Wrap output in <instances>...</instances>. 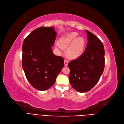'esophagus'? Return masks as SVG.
Instances as JSON below:
<instances>
[{
	"label": "esophagus",
	"mask_w": 124,
	"mask_h": 124,
	"mask_svg": "<svg viewBox=\"0 0 124 124\" xmlns=\"http://www.w3.org/2000/svg\"><path fill=\"white\" fill-rule=\"evenodd\" d=\"M64 64H65V66H68V61L67 60H65L64 61Z\"/></svg>",
	"instance_id": "obj_1"
}]
</instances>
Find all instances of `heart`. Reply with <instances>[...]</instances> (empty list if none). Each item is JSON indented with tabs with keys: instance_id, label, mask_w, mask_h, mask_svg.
Listing matches in <instances>:
<instances>
[{
	"instance_id": "b5f03b06",
	"label": "heart",
	"mask_w": 124,
	"mask_h": 124,
	"mask_svg": "<svg viewBox=\"0 0 124 124\" xmlns=\"http://www.w3.org/2000/svg\"><path fill=\"white\" fill-rule=\"evenodd\" d=\"M78 34L72 32L63 36L59 40V44L63 48L67 49V54L71 58H76L80 56L84 51L85 45V38L83 37L77 38Z\"/></svg>"
}]
</instances>
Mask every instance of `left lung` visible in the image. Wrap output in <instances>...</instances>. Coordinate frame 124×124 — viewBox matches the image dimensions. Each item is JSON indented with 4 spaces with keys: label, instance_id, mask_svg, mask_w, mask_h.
Segmentation results:
<instances>
[{
    "label": "left lung",
    "instance_id": "8db88e82",
    "mask_svg": "<svg viewBox=\"0 0 124 124\" xmlns=\"http://www.w3.org/2000/svg\"><path fill=\"white\" fill-rule=\"evenodd\" d=\"M86 31L88 43L84 52L68 63L70 83L76 91L81 93L88 92L95 86L105 67L103 42L91 32Z\"/></svg>",
    "mask_w": 124,
    "mask_h": 124
}]
</instances>
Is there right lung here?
I'll use <instances>...</instances> for the list:
<instances>
[{
    "label": "right lung",
    "mask_w": 124,
    "mask_h": 124,
    "mask_svg": "<svg viewBox=\"0 0 124 124\" xmlns=\"http://www.w3.org/2000/svg\"><path fill=\"white\" fill-rule=\"evenodd\" d=\"M57 33L53 27H41L33 31L23 44L22 66L28 82L37 90L52 87L64 67L62 57L53 54Z\"/></svg>",
    "instance_id": "add662e5"
}]
</instances>
